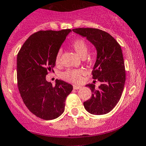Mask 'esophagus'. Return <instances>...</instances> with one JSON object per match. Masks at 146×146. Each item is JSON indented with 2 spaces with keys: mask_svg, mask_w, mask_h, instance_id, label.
I'll list each match as a JSON object with an SVG mask.
<instances>
[{
  "mask_svg": "<svg viewBox=\"0 0 146 146\" xmlns=\"http://www.w3.org/2000/svg\"><path fill=\"white\" fill-rule=\"evenodd\" d=\"M82 86H78V85H73V89H75V90H78V89H80L81 88Z\"/></svg>",
  "mask_w": 146,
  "mask_h": 146,
  "instance_id": "34e87169",
  "label": "esophagus"
}]
</instances>
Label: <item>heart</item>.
I'll return each instance as SVG.
<instances>
[{
  "mask_svg": "<svg viewBox=\"0 0 146 146\" xmlns=\"http://www.w3.org/2000/svg\"><path fill=\"white\" fill-rule=\"evenodd\" d=\"M70 46H72L75 51L82 58L86 57L89 51V46L87 42L82 38H78L73 40ZM62 56V50L60 49L58 51L56 56V63L60 62ZM84 74V70L82 69H68L62 73L61 76L63 79L68 82L72 83H79L81 80L82 76Z\"/></svg>",
  "mask_w": 146,
  "mask_h": 146,
  "instance_id": "obj_1",
  "label": "heart"
}]
</instances>
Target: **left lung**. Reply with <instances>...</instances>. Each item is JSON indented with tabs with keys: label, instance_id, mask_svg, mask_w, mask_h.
I'll list each match as a JSON object with an SVG mask.
<instances>
[{
	"label": "left lung",
	"instance_id": "1",
	"mask_svg": "<svg viewBox=\"0 0 146 146\" xmlns=\"http://www.w3.org/2000/svg\"><path fill=\"white\" fill-rule=\"evenodd\" d=\"M73 32L86 37L97 50V59L92 71L93 78L101 82L98 89L86 85L92 91L90 99L83 103L86 111L94 115L111 111L119 101L125 82V70L119 43L109 33L91 28H78Z\"/></svg>",
	"mask_w": 146,
	"mask_h": 146
}]
</instances>
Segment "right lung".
Listing matches in <instances>:
<instances>
[{"label": "right lung", "instance_id": "add662e5", "mask_svg": "<svg viewBox=\"0 0 146 146\" xmlns=\"http://www.w3.org/2000/svg\"><path fill=\"white\" fill-rule=\"evenodd\" d=\"M70 29L39 31L23 43L17 56V80L23 101L38 118L53 120L65 110L73 86L56 80V86L46 76L56 66V56Z\"/></svg>", "mask_w": 146, "mask_h": 146}]
</instances>
